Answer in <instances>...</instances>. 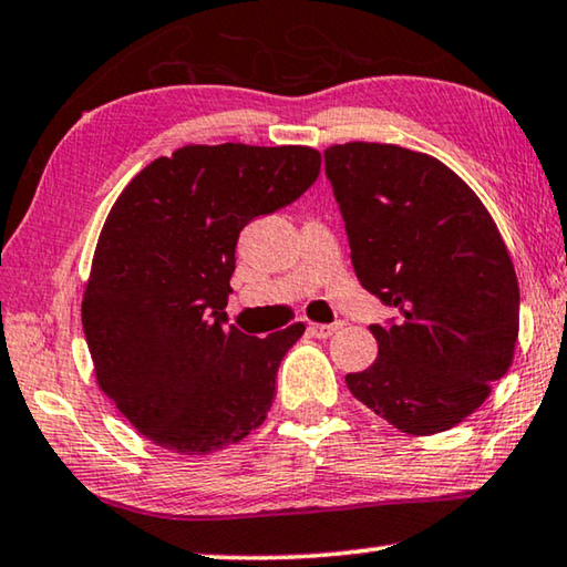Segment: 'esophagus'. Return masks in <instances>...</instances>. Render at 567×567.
<instances>
[{
    "mask_svg": "<svg viewBox=\"0 0 567 567\" xmlns=\"http://www.w3.org/2000/svg\"><path fill=\"white\" fill-rule=\"evenodd\" d=\"M341 327H344V321H337V323H309V331L313 337L319 339H329L331 333H337Z\"/></svg>",
    "mask_w": 567,
    "mask_h": 567,
    "instance_id": "1",
    "label": "esophagus"
}]
</instances>
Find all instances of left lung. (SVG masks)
I'll return each mask as SVG.
<instances>
[{
	"label": "left lung",
	"mask_w": 567,
	"mask_h": 567,
	"mask_svg": "<svg viewBox=\"0 0 567 567\" xmlns=\"http://www.w3.org/2000/svg\"><path fill=\"white\" fill-rule=\"evenodd\" d=\"M323 161L359 284L396 311L369 327L379 354L347 374L349 392L406 434L450 430L513 364L519 289L505 240L437 157L347 143Z\"/></svg>",
	"instance_id": "1"
}]
</instances>
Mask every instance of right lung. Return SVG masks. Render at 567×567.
Here are the masks:
<instances>
[{"mask_svg": "<svg viewBox=\"0 0 567 567\" xmlns=\"http://www.w3.org/2000/svg\"><path fill=\"white\" fill-rule=\"evenodd\" d=\"M313 147L185 145L120 193L82 301L95 377L125 420L165 450L208 454L271 410L278 364L303 323L266 339L230 327L240 230L319 178Z\"/></svg>", "mask_w": 567, "mask_h": 567, "instance_id": "obj_1", "label": "right lung"}]
</instances>
